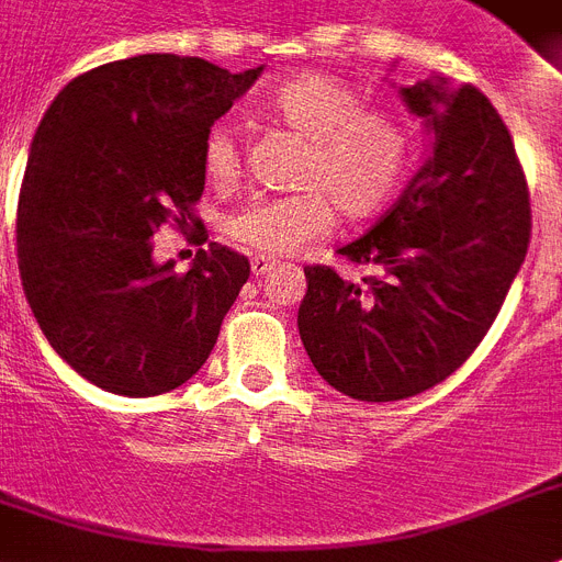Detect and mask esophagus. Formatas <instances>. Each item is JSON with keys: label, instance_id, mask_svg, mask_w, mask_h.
<instances>
[{"label": "esophagus", "instance_id": "1", "mask_svg": "<svg viewBox=\"0 0 562 562\" xmlns=\"http://www.w3.org/2000/svg\"><path fill=\"white\" fill-rule=\"evenodd\" d=\"M270 270H276V261H272V258H263V255H255V258H252V276H267Z\"/></svg>", "mask_w": 562, "mask_h": 562}]
</instances>
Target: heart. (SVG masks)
Returning <instances> with one entry per match:
<instances>
[{
    "label": "heart",
    "instance_id": "1",
    "mask_svg": "<svg viewBox=\"0 0 562 562\" xmlns=\"http://www.w3.org/2000/svg\"><path fill=\"white\" fill-rule=\"evenodd\" d=\"M276 123L304 140L292 194H258L226 217V235L258 255L299 252L322 238L333 217L368 221L405 183L414 164V137L391 111L364 109V100L336 77L304 71L286 77L267 100ZM201 166L209 183L232 187L240 178L235 134L215 125L206 134Z\"/></svg>",
    "mask_w": 562,
    "mask_h": 562
}]
</instances>
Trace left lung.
Returning <instances> with one entry per match:
<instances>
[{
  "mask_svg": "<svg viewBox=\"0 0 562 562\" xmlns=\"http://www.w3.org/2000/svg\"><path fill=\"white\" fill-rule=\"evenodd\" d=\"M430 151L387 215L338 249L382 276L345 281L307 267L299 333L313 368L359 402H396L445 382L474 353L526 261L531 203L514 140L474 86L398 88Z\"/></svg>",
  "mask_w": 562,
  "mask_h": 562,
  "instance_id": "1",
  "label": "left lung"
}]
</instances>
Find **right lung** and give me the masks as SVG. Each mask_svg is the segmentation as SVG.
I'll use <instances>...</instances> for the list:
<instances>
[{"label":"right lung","instance_id":"1","mask_svg":"<svg viewBox=\"0 0 562 562\" xmlns=\"http://www.w3.org/2000/svg\"><path fill=\"white\" fill-rule=\"evenodd\" d=\"M261 71L140 54L74 77L45 111L16 209L22 290L48 345L97 387L160 396L212 353L249 261L209 244L180 276L155 263L151 238L166 221L201 226L203 140Z\"/></svg>","mask_w":562,"mask_h":562}]
</instances>
